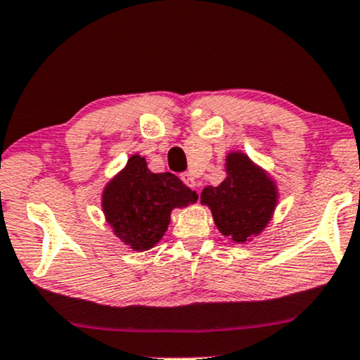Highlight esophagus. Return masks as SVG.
<instances>
[{"instance_id": "obj_1", "label": "esophagus", "mask_w": 360, "mask_h": 360, "mask_svg": "<svg viewBox=\"0 0 360 360\" xmlns=\"http://www.w3.org/2000/svg\"><path fill=\"white\" fill-rule=\"evenodd\" d=\"M181 179H183V183L186 186H189L191 189H196V191H199V181L191 174V172H184V174L181 176Z\"/></svg>"}]
</instances>
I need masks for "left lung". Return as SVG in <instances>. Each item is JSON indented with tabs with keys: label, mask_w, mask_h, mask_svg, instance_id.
<instances>
[{
	"label": "left lung",
	"mask_w": 360,
	"mask_h": 360,
	"mask_svg": "<svg viewBox=\"0 0 360 360\" xmlns=\"http://www.w3.org/2000/svg\"><path fill=\"white\" fill-rule=\"evenodd\" d=\"M201 202L211 210L216 228L235 243L258 236L274 218L278 189L274 177L245 153L226 155V177L219 186H206Z\"/></svg>",
	"instance_id": "1"
}]
</instances>
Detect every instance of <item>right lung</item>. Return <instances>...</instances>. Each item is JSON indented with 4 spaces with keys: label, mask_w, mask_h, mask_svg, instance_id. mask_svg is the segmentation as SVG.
Returning <instances> with one entry per match:
<instances>
[{
    "label": "right lung",
    "mask_w": 360,
    "mask_h": 360,
    "mask_svg": "<svg viewBox=\"0 0 360 360\" xmlns=\"http://www.w3.org/2000/svg\"><path fill=\"white\" fill-rule=\"evenodd\" d=\"M198 201L196 191L171 172H154L134 154L105 184L102 211L114 235L134 251L154 248L167 231L171 211Z\"/></svg>",
    "instance_id": "obj_1"
}]
</instances>
